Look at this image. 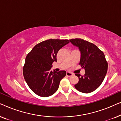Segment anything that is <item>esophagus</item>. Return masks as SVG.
<instances>
[{
  "label": "esophagus",
  "mask_w": 121,
  "mask_h": 121,
  "mask_svg": "<svg viewBox=\"0 0 121 121\" xmlns=\"http://www.w3.org/2000/svg\"><path fill=\"white\" fill-rule=\"evenodd\" d=\"M66 75H67V77H71V76H72V75H73V74L72 73H70V72H67V73H66Z\"/></svg>",
  "instance_id": "esophagus-1"
}]
</instances>
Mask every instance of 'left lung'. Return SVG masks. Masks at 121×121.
Segmentation results:
<instances>
[{"mask_svg": "<svg viewBox=\"0 0 121 121\" xmlns=\"http://www.w3.org/2000/svg\"><path fill=\"white\" fill-rule=\"evenodd\" d=\"M71 43L78 47L80 52L79 64L85 70L83 76L75 74L79 82L75 89L83 93H90L100 86L106 75L108 64L105 54L95 44L82 39H70Z\"/></svg>", "mask_w": 121, "mask_h": 121, "instance_id": "obj_1", "label": "left lung"}]
</instances>
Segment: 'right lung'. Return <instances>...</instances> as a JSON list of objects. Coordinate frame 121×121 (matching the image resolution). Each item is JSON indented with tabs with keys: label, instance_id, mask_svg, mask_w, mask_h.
<instances>
[{
	"label": "right lung",
	"instance_id": "obj_1",
	"mask_svg": "<svg viewBox=\"0 0 121 121\" xmlns=\"http://www.w3.org/2000/svg\"><path fill=\"white\" fill-rule=\"evenodd\" d=\"M69 43L68 39H49L36 44L26 57L23 74L31 90L41 97H48L57 91L66 72L51 70L57 62L59 49Z\"/></svg>",
	"mask_w": 121,
	"mask_h": 121
}]
</instances>
